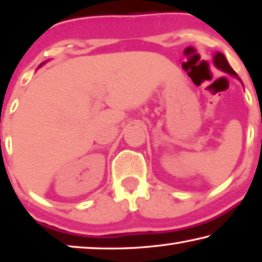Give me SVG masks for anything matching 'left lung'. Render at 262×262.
I'll return each mask as SVG.
<instances>
[{"instance_id": "8db88e82", "label": "left lung", "mask_w": 262, "mask_h": 262, "mask_svg": "<svg viewBox=\"0 0 262 262\" xmlns=\"http://www.w3.org/2000/svg\"><path fill=\"white\" fill-rule=\"evenodd\" d=\"M213 63H214V66H215V67H216L217 69H220V70H222V72H224V73H227V74H229V75L236 77V79L241 82L240 77L237 76V74H236L235 72H234L233 68L231 67V66H229L228 61L226 60V57H225V55H224V54H222V53H219V52H217V53L214 54ZM241 83H243V82H241Z\"/></svg>"}]
</instances>
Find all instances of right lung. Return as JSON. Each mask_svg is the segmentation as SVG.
<instances>
[{
	"label": "right lung",
	"instance_id": "obj_1",
	"mask_svg": "<svg viewBox=\"0 0 262 262\" xmlns=\"http://www.w3.org/2000/svg\"><path fill=\"white\" fill-rule=\"evenodd\" d=\"M43 63H45V62H43ZM43 63H41V64H40V67H41V66H42V64H43Z\"/></svg>",
	"mask_w": 262,
	"mask_h": 262
}]
</instances>
